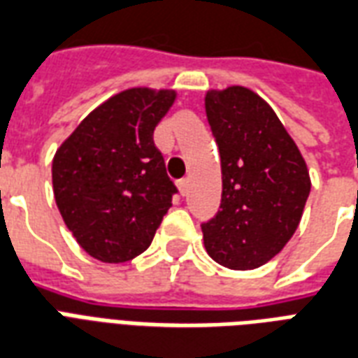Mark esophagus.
<instances>
[{
	"instance_id": "esophagus-1",
	"label": "esophagus",
	"mask_w": 358,
	"mask_h": 358,
	"mask_svg": "<svg viewBox=\"0 0 358 358\" xmlns=\"http://www.w3.org/2000/svg\"><path fill=\"white\" fill-rule=\"evenodd\" d=\"M177 187L181 190V194H187V192H189V179H187V177H185V179H179V181H177Z\"/></svg>"
}]
</instances>
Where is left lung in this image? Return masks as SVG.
<instances>
[{
    "label": "left lung",
    "instance_id": "left-lung-1",
    "mask_svg": "<svg viewBox=\"0 0 358 358\" xmlns=\"http://www.w3.org/2000/svg\"><path fill=\"white\" fill-rule=\"evenodd\" d=\"M220 155L222 196L201 224L203 245L230 270H255L278 255L302 219L310 196L308 166L278 115L249 88L206 96Z\"/></svg>",
    "mask_w": 358,
    "mask_h": 358
}]
</instances>
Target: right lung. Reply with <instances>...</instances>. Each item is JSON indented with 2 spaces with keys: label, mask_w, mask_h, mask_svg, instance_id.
<instances>
[{
  "label": "right lung",
  "mask_w": 358,
  "mask_h": 358,
  "mask_svg": "<svg viewBox=\"0 0 358 358\" xmlns=\"http://www.w3.org/2000/svg\"><path fill=\"white\" fill-rule=\"evenodd\" d=\"M173 101V90H124L96 107L56 150V206L94 259H136L171 208L177 187L152 134Z\"/></svg>",
  "instance_id": "1"
}]
</instances>
